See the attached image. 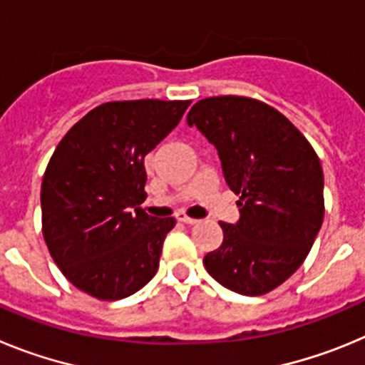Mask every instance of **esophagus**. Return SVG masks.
Masks as SVG:
<instances>
[{
    "label": "esophagus",
    "instance_id": "1",
    "mask_svg": "<svg viewBox=\"0 0 365 365\" xmlns=\"http://www.w3.org/2000/svg\"><path fill=\"white\" fill-rule=\"evenodd\" d=\"M177 221H180V222H186V225H195V222H199V219H193V217H190V215H186L185 212H177Z\"/></svg>",
    "mask_w": 365,
    "mask_h": 365
}]
</instances>
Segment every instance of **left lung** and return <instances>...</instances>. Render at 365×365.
I'll return each mask as SVG.
<instances>
[{
  "label": "left lung",
  "instance_id": "left-lung-1",
  "mask_svg": "<svg viewBox=\"0 0 365 365\" xmlns=\"http://www.w3.org/2000/svg\"><path fill=\"white\" fill-rule=\"evenodd\" d=\"M186 122L214 144L240 195V221L221 222V247L202 263L237 294H267L299 269L322 228L320 159L289 118L247 96L199 100Z\"/></svg>",
  "mask_w": 365,
  "mask_h": 365
}]
</instances>
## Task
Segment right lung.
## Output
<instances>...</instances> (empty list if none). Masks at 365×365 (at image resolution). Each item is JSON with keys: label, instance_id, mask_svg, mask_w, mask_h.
I'll list each match as a JSON object with an SVG mask.
<instances>
[{"label": "right lung", "instance_id": "1", "mask_svg": "<svg viewBox=\"0 0 365 365\" xmlns=\"http://www.w3.org/2000/svg\"><path fill=\"white\" fill-rule=\"evenodd\" d=\"M190 100H125L91 109L66 133L41 180V230L58 269L106 302L140 291L159 269L173 217H151L144 157Z\"/></svg>", "mask_w": 365, "mask_h": 365}]
</instances>
